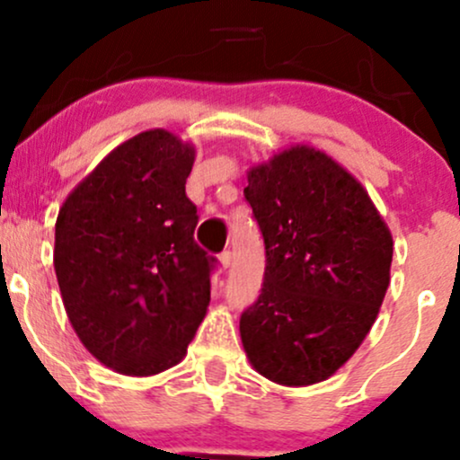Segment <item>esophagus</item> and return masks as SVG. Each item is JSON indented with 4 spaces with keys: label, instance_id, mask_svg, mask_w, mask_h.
Segmentation results:
<instances>
[{
    "label": "esophagus",
    "instance_id": "esophagus-1",
    "mask_svg": "<svg viewBox=\"0 0 460 460\" xmlns=\"http://www.w3.org/2000/svg\"><path fill=\"white\" fill-rule=\"evenodd\" d=\"M219 262H221V267L228 269L230 264H232V252H230V250L221 252V253H219Z\"/></svg>",
    "mask_w": 460,
    "mask_h": 460
}]
</instances>
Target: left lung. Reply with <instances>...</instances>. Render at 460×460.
<instances>
[{
	"label": "left lung",
	"instance_id": "1",
	"mask_svg": "<svg viewBox=\"0 0 460 460\" xmlns=\"http://www.w3.org/2000/svg\"><path fill=\"white\" fill-rule=\"evenodd\" d=\"M267 267L241 314L252 366L279 385L325 381L368 336L390 286L392 234L364 187L307 146L247 174Z\"/></svg>",
	"mask_w": 460,
	"mask_h": 460
}]
</instances>
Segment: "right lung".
<instances>
[{"instance_id":"1","label":"right lung","mask_w":460,"mask_h":460,"mask_svg":"<svg viewBox=\"0 0 460 460\" xmlns=\"http://www.w3.org/2000/svg\"><path fill=\"white\" fill-rule=\"evenodd\" d=\"M196 150L164 128L111 150L59 208L56 267L70 325L107 368L159 375L187 353L215 258L185 193Z\"/></svg>"}]
</instances>
